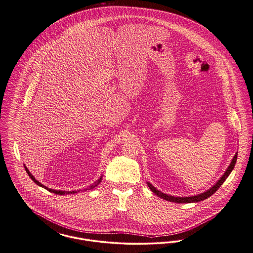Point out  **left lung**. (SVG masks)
<instances>
[{
  "label": "left lung",
  "mask_w": 253,
  "mask_h": 253,
  "mask_svg": "<svg viewBox=\"0 0 253 253\" xmlns=\"http://www.w3.org/2000/svg\"><path fill=\"white\" fill-rule=\"evenodd\" d=\"M237 155H238V152H236L233 159L231 160V163L228 166V168L226 169L224 173L220 176V178L214 185L212 186L210 189H208L207 191L203 192L202 194L196 195V196H191V197H173V196H170V195H168V194L162 193L161 191L157 190L150 182H147V184L149 186V188L152 190V193H154L157 197H159V198H161V199H163L165 201H168V202H175V203H192V202H202V201L208 199L210 196H212L219 189L220 185L225 181V179L228 177V175L230 174V172L233 170V169L235 167Z\"/></svg>",
  "instance_id": "1"
}]
</instances>
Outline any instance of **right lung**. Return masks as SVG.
I'll list each match as a JSON object with an SVG mask.
<instances>
[{"label":"right lung","mask_w":253,"mask_h":253,"mask_svg":"<svg viewBox=\"0 0 253 253\" xmlns=\"http://www.w3.org/2000/svg\"><path fill=\"white\" fill-rule=\"evenodd\" d=\"M24 167H25V169H26V171L28 172V174H29V176L34 180V183H36L37 185L40 186V187H42V188H45L46 190H48V191H50L51 193H53V194H56V195H59V196H62V195H68V194H77L79 191H61V190H53V189H51V188H48V187H46L45 185H43V184H41L38 180H36L35 178H34V175L31 173V171L28 169V168L26 167V165H24ZM101 179H102V175L100 176V178L94 183V184H92V185L89 187V189H86V190H93L94 188H96L97 186L99 185L100 183L101 182Z\"/></svg>","instance_id":"add662e5"}]
</instances>
